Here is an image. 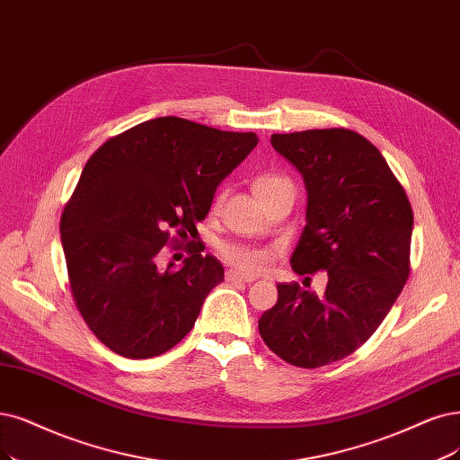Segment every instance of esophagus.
<instances>
[{"label":"esophagus","mask_w":460,"mask_h":460,"mask_svg":"<svg viewBox=\"0 0 460 460\" xmlns=\"http://www.w3.org/2000/svg\"><path fill=\"white\" fill-rule=\"evenodd\" d=\"M226 280L227 282H253L256 277L250 275V273H241V270H227L226 273Z\"/></svg>","instance_id":"obj_1"}]
</instances>
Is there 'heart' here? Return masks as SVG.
I'll use <instances>...</instances> for the list:
<instances>
[{
	"label": "heart",
	"instance_id": "obj_1",
	"mask_svg": "<svg viewBox=\"0 0 460 460\" xmlns=\"http://www.w3.org/2000/svg\"><path fill=\"white\" fill-rule=\"evenodd\" d=\"M284 187H294V185L290 180L280 174H261L253 180V193H256L260 200L273 195L279 190H284ZM224 197H226L224 191L217 193V197L214 199V208L219 207ZM221 256H224L227 261L234 263L239 269L248 270V273H261V270H267L270 263H273L275 252L267 248H244L236 244H227L221 248Z\"/></svg>",
	"mask_w": 460,
	"mask_h": 460
}]
</instances>
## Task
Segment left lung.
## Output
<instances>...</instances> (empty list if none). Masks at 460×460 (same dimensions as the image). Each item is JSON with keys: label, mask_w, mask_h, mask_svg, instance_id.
I'll return each mask as SVG.
<instances>
[{"label": "left lung", "mask_w": 460, "mask_h": 460, "mask_svg": "<svg viewBox=\"0 0 460 460\" xmlns=\"http://www.w3.org/2000/svg\"><path fill=\"white\" fill-rule=\"evenodd\" d=\"M270 144L307 187L292 269L326 270L328 284L324 294L279 284V301L258 328L284 362L313 369L362 347L393 309L410 277L413 210L381 151L358 132L273 134Z\"/></svg>", "instance_id": "obj_1"}]
</instances>
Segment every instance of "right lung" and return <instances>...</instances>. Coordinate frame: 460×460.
I'll use <instances>...</instances> for the list:
<instances>
[{"label":"right lung","instance_id":"right-lung-1","mask_svg":"<svg viewBox=\"0 0 460 460\" xmlns=\"http://www.w3.org/2000/svg\"><path fill=\"white\" fill-rule=\"evenodd\" d=\"M258 142L253 132L157 117L93 153L60 239L75 307L110 350L153 358L191 332L224 267L199 241L178 269H157V256L168 243L197 239L217 185Z\"/></svg>","mask_w":460,"mask_h":460}]
</instances>
